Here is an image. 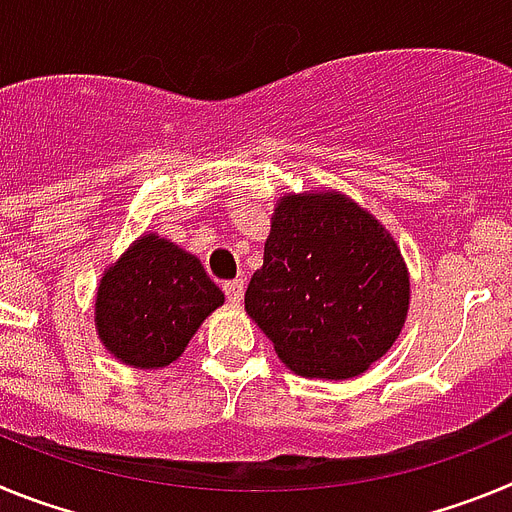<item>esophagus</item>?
<instances>
[{"mask_svg":"<svg viewBox=\"0 0 512 512\" xmlns=\"http://www.w3.org/2000/svg\"><path fill=\"white\" fill-rule=\"evenodd\" d=\"M225 295H228L230 305H241L243 300V292H246V284L243 279H233V282H225Z\"/></svg>","mask_w":512,"mask_h":512,"instance_id":"34e87169","label":"esophagus"}]
</instances>
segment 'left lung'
Instances as JSON below:
<instances>
[{
  "instance_id": "obj_1",
  "label": "left lung",
  "mask_w": 512,
  "mask_h": 512,
  "mask_svg": "<svg viewBox=\"0 0 512 512\" xmlns=\"http://www.w3.org/2000/svg\"><path fill=\"white\" fill-rule=\"evenodd\" d=\"M410 310L392 233L336 189L279 197L246 312L300 377L351 379L382 359Z\"/></svg>"
}]
</instances>
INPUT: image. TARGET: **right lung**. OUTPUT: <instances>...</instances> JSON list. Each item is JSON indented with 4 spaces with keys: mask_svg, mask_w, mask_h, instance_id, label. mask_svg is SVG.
<instances>
[{
    "mask_svg": "<svg viewBox=\"0 0 512 512\" xmlns=\"http://www.w3.org/2000/svg\"><path fill=\"white\" fill-rule=\"evenodd\" d=\"M223 302L225 295L194 253L158 233H143L104 269L94 297V328L122 364L164 369Z\"/></svg>",
    "mask_w": 512,
    "mask_h": 512,
    "instance_id": "add662e5",
    "label": "right lung"
}]
</instances>
